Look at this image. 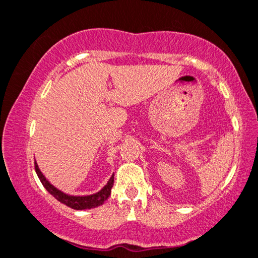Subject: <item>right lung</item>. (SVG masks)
Masks as SVG:
<instances>
[{"label":"right lung","instance_id":"right-lung-1","mask_svg":"<svg viewBox=\"0 0 258 258\" xmlns=\"http://www.w3.org/2000/svg\"><path fill=\"white\" fill-rule=\"evenodd\" d=\"M35 170L37 172V176L41 181L42 184L44 186V188L50 193L56 201H59L62 204L68 205V207L75 209V210H84V209H93L96 207H100L101 204H104V202L111 195V188L113 186V181H114V174L112 175L110 180L106 186L102 188L101 190H99L98 193L92 196H84V197H80V196H69L66 193L61 192L57 188L51 184L47 178L44 177V175L42 174L41 170L38 169L37 163L35 162Z\"/></svg>","mask_w":258,"mask_h":258}]
</instances>
